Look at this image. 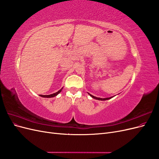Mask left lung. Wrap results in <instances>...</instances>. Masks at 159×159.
<instances>
[{
  "label": "left lung",
  "mask_w": 159,
  "mask_h": 159,
  "mask_svg": "<svg viewBox=\"0 0 159 159\" xmlns=\"http://www.w3.org/2000/svg\"><path fill=\"white\" fill-rule=\"evenodd\" d=\"M88 94L91 96V98H93V99H98V100H101V101H105V100H108V99H111L112 98H113V96L112 97H110V98H97V97H95V96H93V95H91L90 93H88Z\"/></svg>",
  "instance_id": "1"
}]
</instances>
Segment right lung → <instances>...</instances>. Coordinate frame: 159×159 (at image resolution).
Listing matches in <instances>:
<instances>
[{"label":"right lung","mask_w":159,"mask_h":159,"mask_svg":"<svg viewBox=\"0 0 159 159\" xmlns=\"http://www.w3.org/2000/svg\"><path fill=\"white\" fill-rule=\"evenodd\" d=\"M62 89H63V88H62L61 89H60L58 91H57V92L53 93V94H50V95H40V97H42V98H54V97H56V95H57L61 92Z\"/></svg>","instance_id":"add662e5"}]
</instances>
